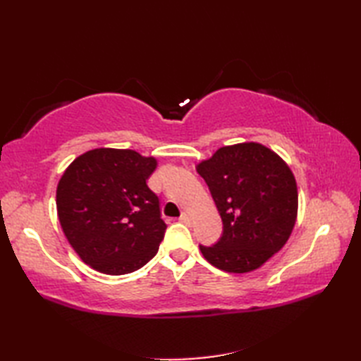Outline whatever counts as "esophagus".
Returning a JSON list of instances; mask_svg holds the SVG:
<instances>
[{"instance_id": "1", "label": "esophagus", "mask_w": 361, "mask_h": 361, "mask_svg": "<svg viewBox=\"0 0 361 361\" xmlns=\"http://www.w3.org/2000/svg\"><path fill=\"white\" fill-rule=\"evenodd\" d=\"M180 221H183V224L189 225V224H190V216H189V214H188V212H183L181 217H180Z\"/></svg>"}]
</instances>
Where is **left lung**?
Wrapping results in <instances>:
<instances>
[{"mask_svg": "<svg viewBox=\"0 0 361 361\" xmlns=\"http://www.w3.org/2000/svg\"><path fill=\"white\" fill-rule=\"evenodd\" d=\"M224 221V233L200 251L219 270L248 273L274 256L293 231L298 188L286 161L259 142L220 147L197 166Z\"/></svg>", "mask_w": 361, "mask_h": 361, "instance_id": "8db88e82", "label": "left lung"}]
</instances>
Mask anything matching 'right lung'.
Instances as JSON below:
<instances>
[{
	"mask_svg": "<svg viewBox=\"0 0 361 361\" xmlns=\"http://www.w3.org/2000/svg\"><path fill=\"white\" fill-rule=\"evenodd\" d=\"M155 169V158L128 149H94L68 166L57 186V214L87 265L118 276L157 255L167 226L147 186Z\"/></svg>",
	"mask_w": 361,
	"mask_h": 361,
	"instance_id": "obj_1",
	"label": "right lung"
}]
</instances>
